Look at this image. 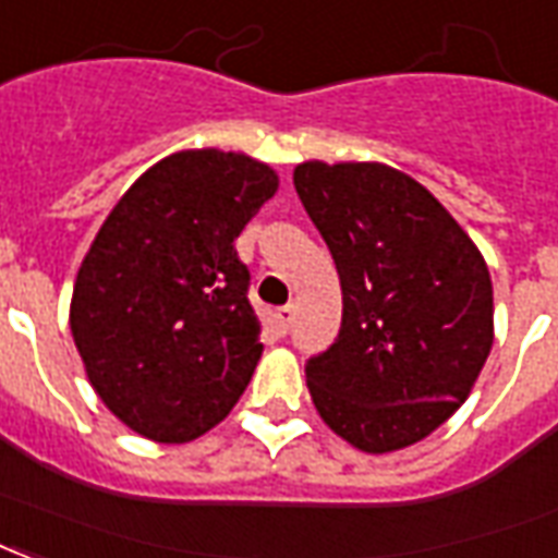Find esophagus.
Here are the masks:
<instances>
[{
    "instance_id": "obj_1",
    "label": "esophagus",
    "mask_w": 558,
    "mask_h": 558,
    "mask_svg": "<svg viewBox=\"0 0 558 558\" xmlns=\"http://www.w3.org/2000/svg\"><path fill=\"white\" fill-rule=\"evenodd\" d=\"M292 319H295V307H292V304H287V307H278V311H275V322H278L280 333L290 331Z\"/></svg>"
}]
</instances>
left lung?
Instances as JSON below:
<instances>
[{
	"label": "left lung",
	"mask_w": 558,
	"mask_h": 558,
	"mask_svg": "<svg viewBox=\"0 0 558 558\" xmlns=\"http://www.w3.org/2000/svg\"><path fill=\"white\" fill-rule=\"evenodd\" d=\"M295 192L331 251L342 325L307 361L313 405L363 452L456 414L494 345L485 259L428 189L381 162H301Z\"/></svg>",
	"instance_id": "obj_1"
}]
</instances>
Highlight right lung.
I'll list each match as a JSON object with an SVG mask.
<instances>
[{"label": "right lung", "instance_id": "add662e5", "mask_svg": "<svg viewBox=\"0 0 558 558\" xmlns=\"http://www.w3.org/2000/svg\"><path fill=\"white\" fill-rule=\"evenodd\" d=\"M275 192L278 174L245 153L183 150L144 171L102 221L70 331L90 387L132 432L195 440L245 393L263 342L233 242Z\"/></svg>", "mask_w": 558, "mask_h": 558}]
</instances>
